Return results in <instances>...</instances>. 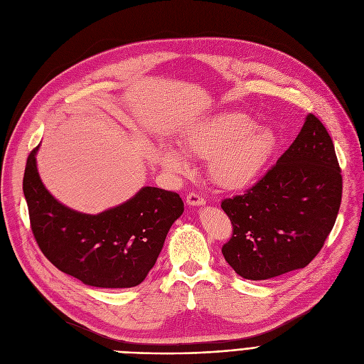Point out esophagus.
I'll return each instance as SVG.
<instances>
[{
  "mask_svg": "<svg viewBox=\"0 0 364 364\" xmlns=\"http://www.w3.org/2000/svg\"><path fill=\"white\" fill-rule=\"evenodd\" d=\"M186 203H188V205H203V204H205V200L200 196V194H197V193H191V194H188L186 196Z\"/></svg>",
  "mask_w": 364,
  "mask_h": 364,
  "instance_id": "34e87169",
  "label": "esophagus"
}]
</instances>
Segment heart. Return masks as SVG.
<instances>
[{"mask_svg": "<svg viewBox=\"0 0 364 364\" xmlns=\"http://www.w3.org/2000/svg\"><path fill=\"white\" fill-rule=\"evenodd\" d=\"M279 145L272 129L257 126L241 112H223L194 126L183 137L188 155L209 161L210 179L223 189L252 185L268 166ZM161 163L171 173H186L188 161L181 151L163 148Z\"/></svg>", "mask_w": 364, "mask_h": 364, "instance_id": "b5f03b06", "label": "heart"}]
</instances>
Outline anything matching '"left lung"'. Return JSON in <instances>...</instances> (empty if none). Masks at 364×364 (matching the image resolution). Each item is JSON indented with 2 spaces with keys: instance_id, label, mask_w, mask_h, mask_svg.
Listing matches in <instances>:
<instances>
[{
  "instance_id": "obj_1",
  "label": "left lung",
  "mask_w": 364,
  "mask_h": 364,
  "mask_svg": "<svg viewBox=\"0 0 364 364\" xmlns=\"http://www.w3.org/2000/svg\"><path fill=\"white\" fill-rule=\"evenodd\" d=\"M342 198L332 137L309 114L296 139L243 196L220 204L232 223L222 255L247 280L306 267L331 234Z\"/></svg>"
}]
</instances>
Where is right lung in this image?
Returning a JSON list of instances; mask_svg holds the SVG:
<instances>
[{
    "label": "right lung",
    "instance_id": "1",
    "mask_svg": "<svg viewBox=\"0 0 364 364\" xmlns=\"http://www.w3.org/2000/svg\"><path fill=\"white\" fill-rule=\"evenodd\" d=\"M32 149L23 194L32 234L48 261L87 286L126 289L141 284L157 262L168 230L183 213L179 194L144 186L126 203L87 215L59 203L43 185Z\"/></svg>",
    "mask_w": 364,
    "mask_h": 364
}]
</instances>
